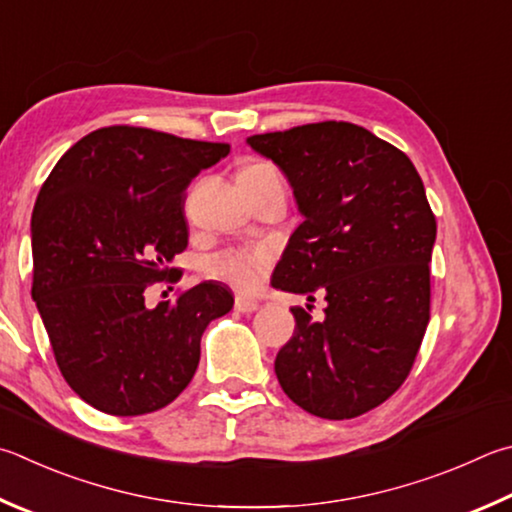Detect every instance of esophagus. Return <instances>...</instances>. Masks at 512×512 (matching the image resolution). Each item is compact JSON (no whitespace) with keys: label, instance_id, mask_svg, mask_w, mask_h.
I'll return each mask as SVG.
<instances>
[{"label":"esophagus","instance_id":"1","mask_svg":"<svg viewBox=\"0 0 512 512\" xmlns=\"http://www.w3.org/2000/svg\"><path fill=\"white\" fill-rule=\"evenodd\" d=\"M259 309V304L255 300H246V297H237L235 300V311L239 313H255Z\"/></svg>","mask_w":512,"mask_h":512}]
</instances>
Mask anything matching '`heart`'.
I'll return each instance as SVG.
<instances>
[{
	"label": "heart",
	"instance_id": "1",
	"mask_svg": "<svg viewBox=\"0 0 512 512\" xmlns=\"http://www.w3.org/2000/svg\"><path fill=\"white\" fill-rule=\"evenodd\" d=\"M273 170L268 163L250 161L241 167L239 174H257ZM206 275L226 282L239 293H255L264 284L268 268H271V255L264 248H226L206 259Z\"/></svg>",
	"mask_w": 512,
	"mask_h": 512
}]
</instances>
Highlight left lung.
Here are the masks:
<instances>
[{
    "mask_svg": "<svg viewBox=\"0 0 512 512\" xmlns=\"http://www.w3.org/2000/svg\"><path fill=\"white\" fill-rule=\"evenodd\" d=\"M248 145L286 174L304 217L273 288L327 300L320 322L291 309L277 380L313 416L374 410L405 383L430 322L436 219L421 176L398 147L342 120L255 134Z\"/></svg>",
    "mask_w": 512,
    "mask_h": 512,
    "instance_id": "1",
    "label": "left lung"
}]
</instances>
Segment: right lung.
<instances>
[{
	"instance_id": "add662e5",
	"label": "right lung",
	"mask_w": 512,
	"mask_h": 512,
	"mask_svg": "<svg viewBox=\"0 0 512 512\" xmlns=\"http://www.w3.org/2000/svg\"><path fill=\"white\" fill-rule=\"evenodd\" d=\"M230 152L145 127H102L67 150L37 194L31 295L64 380L114 416L161 410L197 371L201 336L232 293L201 282L145 306L188 246L185 190ZM179 275H174V282Z\"/></svg>"
}]
</instances>
